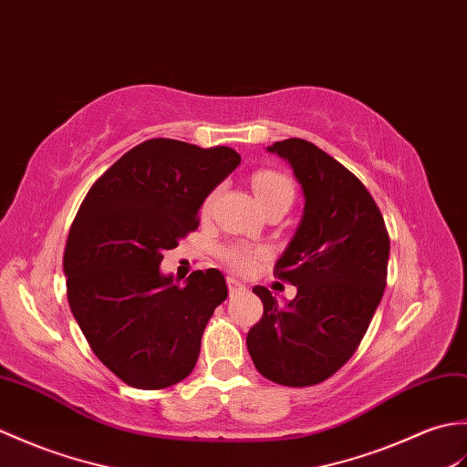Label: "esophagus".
Returning a JSON list of instances; mask_svg holds the SVG:
<instances>
[{"instance_id":"obj_1","label":"esophagus","mask_w":467,"mask_h":467,"mask_svg":"<svg viewBox=\"0 0 467 467\" xmlns=\"http://www.w3.org/2000/svg\"><path fill=\"white\" fill-rule=\"evenodd\" d=\"M227 287H230V296H237L245 292V285L242 282H237L235 277H227Z\"/></svg>"}]
</instances>
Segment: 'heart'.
Segmentation results:
<instances>
[{
	"mask_svg": "<svg viewBox=\"0 0 467 467\" xmlns=\"http://www.w3.org/2000/svg\"><path fill=\"white\" fill-rule=\"evenodd\" d=\"M252 185H254L255 198H257V202H260L264 210L269 205H274V203L292 205L294 183H292V180L287 178V175L274 171V170H260V171L254 173ZM215 195H217V190H213L203 200V205H202L203 213L212 210ZM220 255H222V260L234 269V272L252 274L255 265L260 264V260L265 255V252L262 250V247H252V245H245V244H232V245H225Z\"/></svg>",
	"mask_w": 467,
	"mask_h": 467,
	"instance_id": "obj_1",
	"label": "heart"
}]
</instances>
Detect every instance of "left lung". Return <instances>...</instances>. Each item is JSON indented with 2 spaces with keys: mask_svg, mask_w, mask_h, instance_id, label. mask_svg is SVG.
<instances>
[{
  "mask_svg": "<svg viewBox=\"0 0 467 467\" xmlns=\"http://www.w3.org/2000/svg\"><path fill=\"white\" fill-rule=\"evenodd\" d=\"M267 151L292 165L306 198L302 222L274 267L297 294L279 306L267 287L255 285L264 316L245 344L264 378L316 386L366 336L386 289L389 235L366 185L312 141L289 138Z\"/></svg>",
  "mask_w": 467,
  "mask_h": 467,
  "instance_id": "1",
  "label": "left lung"
}]
</instances>
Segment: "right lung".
Listing matches in <instances>:
<instances>
[{"instance_id":"add662e5","label":"right lung","mask_w":467,"mask_h":467,"mask_svg":"<svg viewBox=\"0 0 467 467\" xmlns=\"http://www.w3.org/2000/svg\"><path fill=\"white\" fill-rule=\"evenodd\" d=\"M242 158L155 138L91 185L67 235V302L98 359L138 389H163L192 374L213 309L227 297L210 267L185 285L163 275L165 250L198 230V212Z\"/></svg>"}]
</instances>
